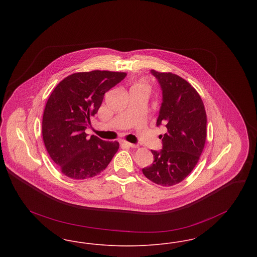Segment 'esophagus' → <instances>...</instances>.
I'll return each instance as SVG.
<instances>
[{"label": "esophagus", "mask_w": 257, "mask_h": 257, "mask_svg": "<svg viewBox=\"0 0 257 257\" xmlns=\"http://www.w3.org/2000/svg\"><path fill=\"white\" fill-rule=\"evenodd\" d=\"M121 144L124 145V146H126V147H132V148H137L138 147V145H134V144H131V143H128V142H121Z\"/></svg>", "instance_id": "34e87169"}]
</instances>
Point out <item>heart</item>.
Masks as SVG:
<instances>
[{
  "label": "heart",
  "mask_w": 257,
  "mask_h": 257,
  "mask_svg": "<svg viewBox=\"0 0 257 257\" xmlns=\"http://www.w3.org/2000/svg\"><path fill=\"white\" fill-rule=\"evenodd\" d=\"M141 85H142V84H141ZM143 86H145V85H143Z\"/></svg>",
  "instance_id": "obj_1"
}]
</instances>
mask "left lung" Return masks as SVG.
I'll return each mask as SVG.
<instances>
[{"label": "left lung", "instance_id": "obj_1", "mask_svg": "<svg viewBox=\"0 0 257 257\" xmlns=\"http://www.w3.org/2000/svg\"><path fill=\"white\" fill-rule=\"evenodd\" d=\"M162 89V104L156 125H165L162 149L151 150L154 161L143 169L145 176L161 186L184 180L196 167L206 140V112L196 89L172 73L151 70Z\"/></svg>", "mask_w": 257, "mask_h": 257}]
</instances>
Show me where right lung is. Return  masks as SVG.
<instances>
[{"label":"right lung","mask_w":257,"mask_h":257,"mask_svg":"<svg viewBox=\"0 0 257 257\" xmlns=\"http://www.w3.org/2000/svg\"><path fill=\"white\" fill-rule=\"evenodd\" d=\"M124 72L94 70L69 75L51 93L42 118V136L51 159L72 179L93 177L116 153L117 142H105L86 129L104 95L126 77Z\"/></svg>","instance_id":"add662e5"}]
</instances>
